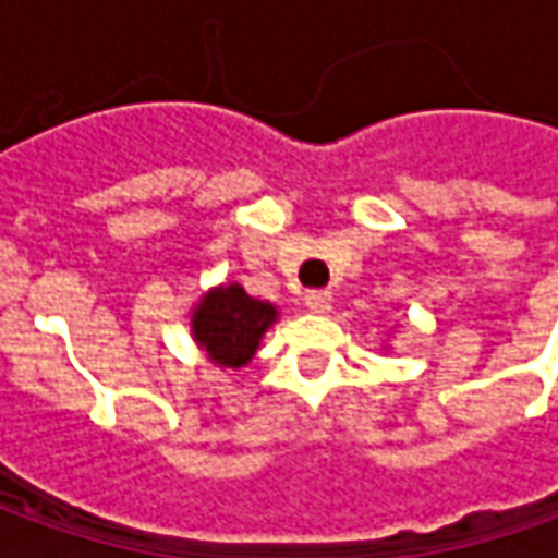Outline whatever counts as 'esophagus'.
Returning a JSON list of instances; mask_svg holds the SVG:
<instances>
[{"label": "esophagus", "mask_w": 558, "mask_h": 558, "mask_svg": "<svg viewBox=\"0 0 558 558\" xmlns=\"http://www.w3.org/2000/svg\"><path fill=\"white\" fill-rule=\"evenodd\" d=\"M304 304L311 313H329L332 311V294L329 291H307L304 294Z\"/></svg>", "instance_id": "1"}]
</instances>
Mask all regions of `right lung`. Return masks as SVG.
<instances>
[{"label":"right lung","instance_id":"obj_1","mask_svg":"<svg viewBox=\"0 0 558 558\" xmlns=\"http://www.w3.org/2000/svg\"><path fill=\"white\" fill-rule=\"evenodd\" d=\"M279 319V307L251 298L239 282L214 286L189 313L192 338L220 369H242L257 354L260 338Z\"/></svg>","mask_w":558,"mask_h":558}]
</instances>
